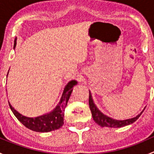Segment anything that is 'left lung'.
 Segmentation results:
<instances>
[{
    "label": "left lung",
    "mask_w": 154,
    "mask_h": 154,
    "mask_svg": "<svg viewBox=\"0 0 154 154\" xmlns=\"http://www.w3.org/2000/svg\"><path fill=\"white\" fill-rule=\"evenodd\" d=\"M88 104H89L90 109H91V115H92L93 119L94 122L100 125V127H125V126L129 125L130 124H133V122H136L140 116L142 115V112L140 114L138 115L136 117L133 118V119H127V120H116V119H112L109 117H107L106 116H104L102 112H100V110L96 107L94 105V102H93L92 97H91V94L89 91V96H88Z\"/></svg>",
    "instance_id": "1"
}]
</instances>
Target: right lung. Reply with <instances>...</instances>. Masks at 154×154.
Returning a JSON list of instances; mask_svg holds the SVG:
<instances>
[{
	"instance_id": "right-lung-1",
	"label": "right lung",
	"mask_w": 154,
	"mask_h": 154,
	"mask_svg": "<svg viewBox=\"0 0 154 154\" xmlns=\"http://www.w3.org/2000/svg\"><path fill=\"white\" fill-rule=\"evenodd\" d=\"M15 45H16V38L14 42V48L15 47ZM77 83V82L75 80H71L68 83L67 86L65 88L59 105H57V106L51 112L48 113L47 115L38 116L36 118H27L18 112L13 107L11 106L10 103L9 104H10L11 110L15 116V117L18 119V120L29 130H32V131L40 132V133H47V132L53 131V130L60 128L64 125L63 118H64L65 108L67 105L70 96L72 92V88Z\"/></svg>"
}]
</instances>
